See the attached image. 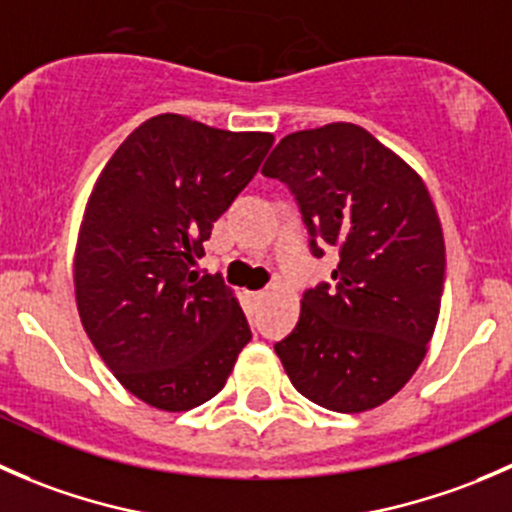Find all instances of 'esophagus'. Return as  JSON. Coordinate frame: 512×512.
<instances>
[{"instance_id":"1","label":"esophagus","mask_w":512,"mask_h":512,"mask_svg":"<svg viewBox=\"0 0 512 512\" xmlns=\"http://www.w3.org/2000/svg\"><path fill=\"white\" fill-rule=\"evenodd\" d=\"M265 294H267L265 289H260V292H250V297H252V299H262V297H265Z\"/></svg>"}]
</instances>
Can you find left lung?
Returning <instances> with one entry per match:
<instances>
[{"mask_svg": "<svg viewBox=\"0 0 512 512\" xmlns=\"http://www.w3.org/2000/svg\"><path fill=\"white\" fill-rule=\"evenodd\" d=\"M262 173L292 190L312 255L339 252L334 285L307 289L275 344L289 381L329 411L376 409L414 376L438 322L446 245L431 195L354 123L289 133Z\"/></svg>", "mask_w": 512, "mask_h": 512, "instance_id": "1", "label": "left lung"}]
</instances>
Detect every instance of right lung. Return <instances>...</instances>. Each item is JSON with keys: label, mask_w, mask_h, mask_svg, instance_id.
Returning <instances> with one entry per match:
<instances>
[{"label": "right lung", "mask_w": 512, "mask_h": 512, "mask_svg": "<svg viewBox=\"0 0 512 512\" xmlns=\"http://www.w3.org/2000/svg\"><path fill=\"white\" fill-rule=\"evenodd\" d=\"M272 143V133L160 113L118 146L91 190L74 257L76 307L113 376L153 409L213 399L250 342L223 277L193 267Z\"/></svg>", "instance_id": "right-lung-1"}]
</instances>
